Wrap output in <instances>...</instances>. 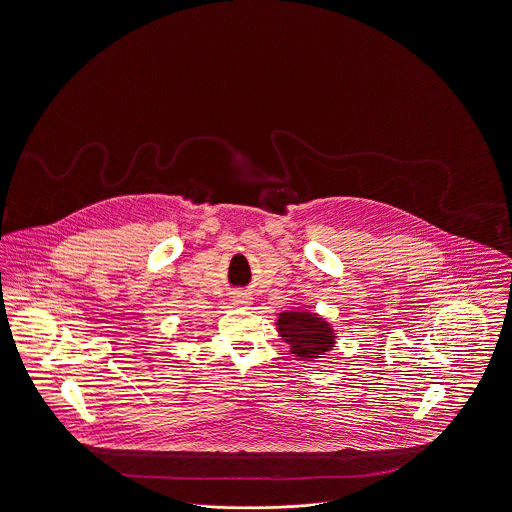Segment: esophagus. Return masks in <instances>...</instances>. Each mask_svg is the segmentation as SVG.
<instances>
[{
  "mask_svg": "<svg viewBox=\"0 0 512 512\" xmlns=\"http://www.w3.org/2000/svg\"><path fill=\"white\" fill-rule=\"evenodd\" d=\"M231 304H233L235 308H249V306H251V296L245 294V292H235V294L231 296Z\"/></svg>",
  "mask_w": 512,
  "mask_h": 512,
  "instance_id": "obj_1",
  "label": "esophagus"
}]
</instances>
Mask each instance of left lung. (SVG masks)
<instances>
[{"label": "left lung", "mask_w": 512, "mask_h": 512, "mask_svg": "<svg viewBox=\"0 0 512 512\" xmlns=\"http://www.w3.org/2000/svg\"><path fill=\"white\" fill-rule=\"evenodd\" d=\"M275 328L281 340L290 349L288 355L294 357L296 361H306V363L320 361L330 351H334L338 343L334 324L328 318L304 306L279 312V318L275 320Z\"/></svg>", "instance_id": "obj_1"}]
</instances>
